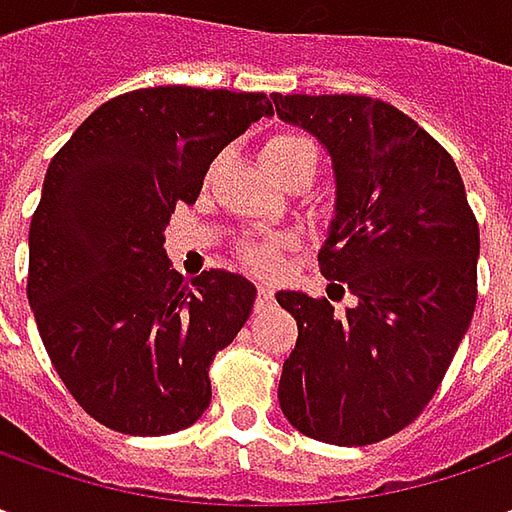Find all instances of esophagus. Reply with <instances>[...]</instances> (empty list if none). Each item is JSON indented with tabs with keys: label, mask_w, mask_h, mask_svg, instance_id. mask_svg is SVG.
<instances>
[{
	"label": "esophagus",
	"mask_w": 512,
	"mask_h": 512,
	"mask_svg": "<svg viewBox=\"0 0 512 512\" xmlns=\"http://www.w3.org/2000/svg\"><path fill=\"white\" fill-rule=\"evenodd\" d=\"M256 302H259V307H265L273 302V290L267 285H259V290H256Z\"/></svg>",
	"instance_id": "obj_1"
}]
</instances>
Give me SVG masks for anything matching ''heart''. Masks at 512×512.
I'll use <instances>...</instances> for the list:
<instances>
[{"label": "heart", "instance_id": "obj_1", "mask_svg": "<svg viewBox=\"0 0 512 512\" xmlns=\"http://www.w3.org/2000/svg\"><path fill=\"white\" fill-rule=\"evenodd\" d=\"M262 162L276 179H282V173L293 168V165H313L316 168L319 148L305 130H276V133L267 136L265 145H262ZM282 247H285V242H276V239L250 242L242 250V259H245V265L250 270L267 276V273H276L279 265H282Z\"/></svg>", "mask_w": 512, "mask_h": 512}]
</instances>
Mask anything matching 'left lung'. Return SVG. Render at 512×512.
I'll use <instances>...</instances> for the list:
<instances>
[{"label": "left lung", "instance_id": "1", "mask_svg": "<svg viewBox=\"0 0 512 512\" xmlns=\"http://www.w3.org/2000/svg\"><path fill=\"white\" fill-rule=\"evenodd\" d=\"M276 113L310 130L336 170V219L319 253L336 307L282 290L299 325L279 404L310 439L382 442L436 396L476 310L479 222L453 156L382 99L273 93Z\"/></svg>", "mask_w": 512, "mask_h": 512}]
</instances>
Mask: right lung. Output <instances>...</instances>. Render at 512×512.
<instances>
[{
    "label": "right lung",
    "instance_id": "obj_1",
    "mask_svg": "<svg viewBox=\"0 0 512 512\" xmlns=\"http://www.w3.org/2000/svg\"><path fill=\"white\" fill-rule=\"evenodd\" d=\"M265 93L162 85L96 108L50 162L30 219L28 302L50 364L110 430L165 436L210 404V364L256 287L227 270L185 282L165 253L227 142L270 116Z\"/></svg>",
    "mask_w": 512,
    "mask_h": 512
}]
</instances>
